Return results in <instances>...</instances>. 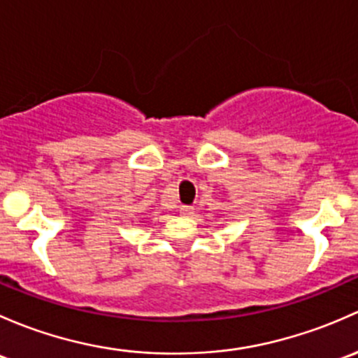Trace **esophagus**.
<instances>
[{"mask_svg":"<svg viewBox=\"0 0 358 358\" xmlns=\"http://www.w3.org/2000/svg\"><path fill=\"white\" fill-rule=\"evenodd\" d=\"M179 212L182 213V215H191V213L194 212V208L191 205H180L179 206Z\"/></svg>","mask_w":358,"mask_h":358,"instance_id":"obj_1","label":"esophagus"}]
</instances>
